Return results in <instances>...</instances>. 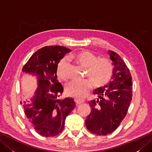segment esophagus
<instances>
[{"label":"esophagus","mask_w":152,"mask_h":152,"mask_svg":"<svg viewBox=\"0 0 152 152\" xmlns=\"http://www.w3.org/2000/svg\"><path fill=\"white\" fill-rule=\"evenodd\" d=\"M74 101H75L76 103V105L81 104L83 102V101H80V100H78V99H74Z\"/></svg>","instance_id":"esophagus-1"}]
</instances>
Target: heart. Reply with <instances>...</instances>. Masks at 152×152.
<instances>
[{
	"label": "heart",
	"instance_id": "b5f03b06",
	"mask_svg": "<svg viewBox=\"0 0 152 152\" xmlns=\"http://www.w3.org/2000/svg\"><path fill=\"white\" fill-rule=\"evenodd\" d=\"M80 66L87 69V76L96 87L105 86L110 80L113 73V65L106 58H98L89 51H82L69 57ZM68 61L66 58L61 59L57 66V75L63 81L68 79ZM92 88L90 80L71 82L66 86V92L76 99H83Z\"/></svg>",
	"mask_w": 152,
	"mask_h": 152
}]
</instances>
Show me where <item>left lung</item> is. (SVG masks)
<instances>
[{
    "instance_id": "obj_1",
    "label": "left lung",
    "mask_w": 152,
    "mask_h": 152,
    "mask_svg": "<svg viewBox=\"0 0 152 152\" xmlns=\"http://www.w3.org/2000/svg\"><path fill=\"white\" fill-rule=\"evenodd\" d=\"M108 55L114 66L112 80L94 91L98 98L89 102L91 110L85 121L88 129L97 135H107L119 127L127 114L133 96L129 70L118 53L109 50Z\"/></svg>"
}]
</instances>
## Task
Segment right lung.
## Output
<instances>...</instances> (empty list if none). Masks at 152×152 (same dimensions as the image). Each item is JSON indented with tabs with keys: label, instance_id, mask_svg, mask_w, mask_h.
<instances>
[{
	"label": "right lung",
	"instance_id": "obj_1",
	"mask_svg": "<svg viewBox=\"0 0 152 152\" xmlns=\"http://www.w3.org/2000/svg\"><path fill=\"white\" fill-rule=\"evenodd\" d=\"M70 51L64 46L43 47L33 54L22 69V72L37 77L38 87L30 101L20 103L35 131L45 137L62 132L66 117L76 106L72 98L59 99L63 88L57 79V66Z\"/></svg>",
	"mask_w": 152,
	"mask_h": 152
}]
</instances>
